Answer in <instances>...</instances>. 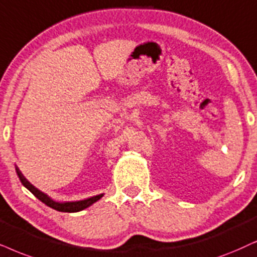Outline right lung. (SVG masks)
Wrapping results in <instances>:
<instances>
[{"mask_svg":"<svg viewBox=\"0 0 257 257\" xmlns=\"http://www.w3.org/2000/svg\"><path fill=\"white\" fill-rule=\"evenodd\" d=\"M16 173H18L19 178H20L22 185L26 188H28L32 193L34 194L35 197L38 198L39 200L42 201L44 204H46L47 206L52 207V209L60 211V212H78V211H82L86 207H89L90 205H92L93 203H96L97 200H99L100 198L103 197V194H98V196H93L91 198H87V199L84 200H78V201H66V203H59V201H54L53 199H51L47 194H45L44 192H41L40 190H38L37 187H34L29 181L26 179L24 177V174L21 173L20 170L16 167Z\"/></svg>","mask_w":257,"mask_h":257,"instance_id":"obj_1","label":"right lung"}]
</instances>
